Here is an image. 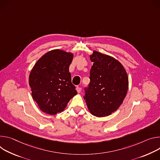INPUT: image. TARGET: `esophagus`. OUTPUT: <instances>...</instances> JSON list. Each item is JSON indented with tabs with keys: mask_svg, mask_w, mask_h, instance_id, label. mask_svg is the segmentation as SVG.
Listing matches in <instances>:
<instances>
[{
	"mask_svg": "<svg viewBox=\"0 0 160 160\" xmlns=\"http://www.w3.org/2000/svg\"><path fill=\"white\" fill-rule=\"evenodd\" d=\"M76 90H77V92L78 93H80L81 92V90H82V88L81 87H79V86H77L76 87Z\"/></svg>",
	"mask_w": 160,
	"mask_h": 160,
	"instance_id": "34e87169",
	"label": "esophagus"
}]
</instances>
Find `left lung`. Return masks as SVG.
<instances>
[{
	"mask_svg": "<svg viewBox=\"0 0 160 160\" xmlns=\"http://www.w3.org/2000/svg\"><path fill=\"white\" fill-rule=\"evenodd\" d=\"M90 60L93 64L84 98L93 116H108L119 108L127 95V73L117 60L98 51H93Z\"/></svg>",
	"mask_w": 160,
	"mask_h": 160,
	"instance_id": "1",
	"label": "left lung"
}]
</instances>
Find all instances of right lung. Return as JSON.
I'll return each instance as SVG.
<instances>
[{"label": "right lung", "instance_id": "add662e5", "mask_svg": "<svg viewBox=\"0 0 160 160\" xmlns=\"http://www.w3.org/2000/svg\"><path fill=\"white\" fill-rule=\"evenodd\" d=\"M72 59L70 52L54 49L43 55L31 70L32 95L42 112L50 115L61 112L77 95L69 72Z\"/></svg>", "mask_w": 160, "mask_h": 160}]
</instances>
